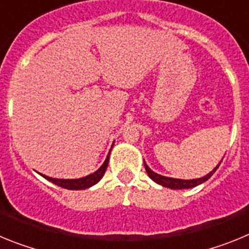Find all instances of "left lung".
<instances>
[{
  "mask_svg": "<svg viewBox=\"0 0 249 249\" xmlns=\"http://www.w3.org/2000/svg\"><path fill=\"white\" fill-rule=\"evenodd\" d=\"M222 160H223V158H222ZM221 162H219L208 175L203 176V177L201 178H195V179H179V178H171L166 177V176L158 175V173L153 172V171L147 166L146 162H144V168H146V172L147 175L149 176V178H151L152 181H155L156 183L160 184V186L163 187H167V188H171V190H186V188H193V187L198 186V184H202L203 182H206L208 178L212 177V175L217 171V168L219 167Z\"/></svg>",
  "mask_w": 249,
  "mask_h": 249,
  "instance_id": "1",
  "label": "left lung"
}]
</instances>
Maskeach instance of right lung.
Here are the masks:
<instances>
[{
    "label": "right lung",
    "mask_w": 249,
    "mask_h": 249,
    "mask_svg": "<svg viewBox=\"0 0 249 249\" xmlns=\"http://www.w3.org/2000/svg\"><path fill=\"white\" fill-rule=\"evenodd\" d=\"M113 147V144H112ZM111 147V149H112ZM111 149H109L108 155H107V158L105 160L102 166L96 171V172L91 173V175L86 176V177L82 178H77V179H63V178H52L48 177V176L39 175L42 176L43 178H46L47 181L52 182V183L57 184L58 187H62V188H66V190H72V191H80V190H86V188H89V187L94 186L96 183L101 181V178L105 175L106 169H107V166H108V160H109V155H111Z\"/></svg>",
    "instance_id": "add662e5"
}]
</instances>
